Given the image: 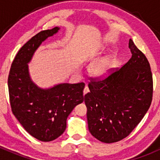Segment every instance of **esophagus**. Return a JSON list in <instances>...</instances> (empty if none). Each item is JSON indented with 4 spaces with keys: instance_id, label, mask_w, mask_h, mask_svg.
Segmentation results:
<instances>
[{
    "instance_id": "34e87169",
    "label": "esophagus",
    "mask_w": 160,
    "mask_h": 160,
    "mask_svg": "<svg viewBox=\"0 0 160 160\" xmlns=\"http://www.w3.org/2000/svg\"><path fill=\"white\" fill-rule=\"evenodd\" d=\"M89 91H90V90H89V87H87V86H86V87H85V88H84V90H83V94L85 95V94H87Z\"/></svg>"
}]
</instances>
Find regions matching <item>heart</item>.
<instances>
[{
  "label": "heart",
  "instance_id": "1",
  "mask_svg": "<svg viewBox=\"0 0 160 160\" xmlns=\"http://www.w3.org/2000/svg\"><path fill=\"white\" fill-rule=\"evenodd\" d=\"M113 66L112 59L110 57H104L94 62L89 67L90 74L96 78L106 76Z\"/></svg>",
  "mask_w": 160,
  "mask_h": 160
}]
</instances>
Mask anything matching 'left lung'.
I'll list each match as a JSON object with an SVG mask.
<instances>
[{"label": "left lung", "instance_id": "left-lung-1", "mask_svg": "<svg viewBox=\"0 0 160 160\" xmlns=\"http://www.w3.org/2000/svg\"><path fill=\"white\" fill-rule=\"evenodd\" d=\"M131 58L103 79L92 78L85 98L90 134L101 142L122 140L140 122L152 101L153 79L146 56L129 41Z\"/></svg>", "mask_w": 160, "mask_h": 160}]
</instances>
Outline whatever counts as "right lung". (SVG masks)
I'll use <instances>...</instances> for the list:
<instances>
[{
    "label": "right lung",
    "instance_id": "add662e5",
    "mask_svg": "<svg viewBox=\"0 0 160 160\" xmlns=\"http://www.w3.org/2000/svg\"><path fill=\"white\" fill-rule=\"evenodd\" d=\"M59 29L41 31L28 41L12 61L8 78L12 114L29 135L42 142L54 140L62 135L67 117L83 102L85 83H62L42 89L29 76L28 63L36 49Z\"/></svg>",
    "mask_w": 160,
    "mask_h": 160
}]
</instances>
